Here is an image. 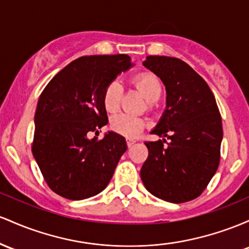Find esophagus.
<instances>
[{
    "label": "esophagus",
    "mask_w": 249,
    "mask_h": 249,
    "mask_svg": "<svg viewBox=\"0 0 249 249\" xmlns=\"http://www.w3.org/2000/svg\"><path fill=\"white\" fill-rule=\"evenodd\" d=\"M134 143H135V141H134V140H127V146H128V148L132 147Z\"/></svg>",
    "instance_id": "obj_1"
}]
</instances>
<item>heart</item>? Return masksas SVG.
Wrapping results in <instances>:
<instances>
[{"mask_svg":"<svg viewBox=\"0 0 249 249\" xmlns=\"http://www.w3.org/2000/svg\"><path fill=\"white\" fill-rule=\"evenodd\" d=\"M133 83L143 94L148 102L154 103L160 100L162 95V85L160 80L154 74L140 72L134 76ZM122 96H124V87L121 83L117 80L111 81L103 91L102 100L106 110L114 113L119 109ZM146 127L147 122L142 117L129 115V114H117L110 120L111 130L128 139L136 138Z\"/></svg>","mask_w":249,"mask_h":249,"instance_id":"1","label":"heart"}]
</instances>
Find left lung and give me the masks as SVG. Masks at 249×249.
Wrapping results in <instances>:
<instances>
[{
  "instance_id": "left-lung-1",
  "label": "left lung",
  "mask_w": 249,
  "mask_h": 249,
  "mask_svg": "<svg viewBox=\"0 0 249 249\" xmlns=\"http://www.w3.org/2000/svg\"><path fill=\"white\" fill-rule=\"evenodd\" d=\"M143 66L160 77L167 107L152 130L166 139L144 142L148 158L141 180L159 199L182 203L196 199L220 163L222 122L213 91L189 64L177 57L147 56Z\"/></svg>"
}]
</instances>
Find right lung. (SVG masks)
<instances>
[{
  "label": "right lung",
  "instance_id": "add662e5",
  "mask_svg": "<svg viewBox=\"0 0 249 249\" xmlns=\"http://www.w3.org/2000/svg\"><path fill=\"white\" fill-rule=\"evenodd\" d=\"M132 67L128 55H91L72 61L43 89L35 111L32 152L49 188L69 200L102 192L127 150L124 136L90 132L108 124L103 91Z\"/></svg>",
  "mask_w": 249,
  "mask_h": 249
}]
</instances>
